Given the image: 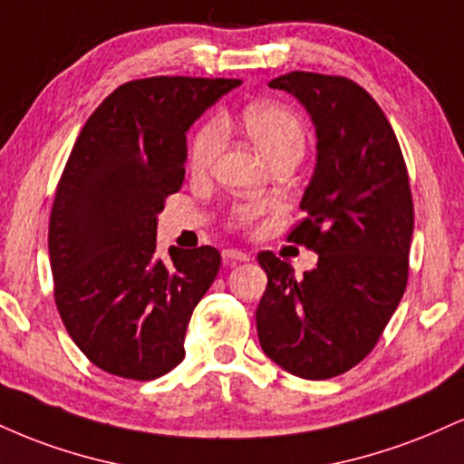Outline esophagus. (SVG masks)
Returning <instances> with one entry per match:
<instances>
[{
	"label": "esophagus",
	"instance_id": "34e87169",
	"mask_svg": "<svg viewBox=\"0 0 464 464\" xmlns=\"http://www.w3.org/2000/svg\"><path fill=\"white\" fill-rule=\"evenodd\" d=\"M222 257H225V262H248V255L246 253H242V250H237V248H227V250H222Z\"/></svg>",
	"mask_w": 464,
	"mask_h": 464
}]
</instances>
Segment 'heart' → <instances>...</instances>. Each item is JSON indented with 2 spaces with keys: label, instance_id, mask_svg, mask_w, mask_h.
Masks as SVG:
<instances>
[{
  "label": "heart",
  "instance_id": "heart-1",
  "mask_svg": "<svg viewBox=\"0 0 464 464\" xmlns=\"http://www.w3.org/2000/svg\"><path fill=\"white\" fill-rule=\"evenodd\" d=\"M242 126L250 141L268 161L285 152H301L305 148V130L290 109L279 104H250L242 111ZM225 148V124L216 117L200 124L189 141V165L196 172L209 169ZM248 211H239L237 220H246Z\"/></svg>",
  "mask_w": 464,
  "mask_h": 464
}]
</instances>
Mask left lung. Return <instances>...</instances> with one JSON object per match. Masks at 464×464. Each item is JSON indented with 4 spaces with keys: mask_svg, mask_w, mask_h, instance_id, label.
<instances>
[{
    "mask_svg": "<svg viewBox=\"0 0 464 464\" xmlns=\"http://www.w3.org/2000/svg\"><path fill=\"white\" fill-rule=\"evenodd\" d=\"M268 87L295 95L316 129L307 218L287 237L318 253L303 276L264 250V353L303 380H329L371 353L408 284L414 207L401 148L384 111L343 76L290 72Z\"/></svg>",
    "mask_w": 464,
    "mask_h": 464,
    "instance_id": "8db88e82",
    "label": "left lung"
}]
</instances>
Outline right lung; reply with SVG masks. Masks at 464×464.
I'll use <instances>...</instances> for the list:
<instances>
[{
  "label": "right lung",
  "instance_id": "right-lung-1",
  "mask_svg": "<svg viewBox=\"0 0 464 464\" xmlns=\"http://www.w3.org/2000/svg\"><path fill=\"white\" fill-rule=\"evenodd\" d=\"M236 78L130 80L80 130L50 216L58 314L98 369L157 380L185 358L191 312L214 284V246L157 257V216L185 179V132Z\"/></svg>",
  "mask_w": 464,
  "mask_h": 464
}]
</instances>
